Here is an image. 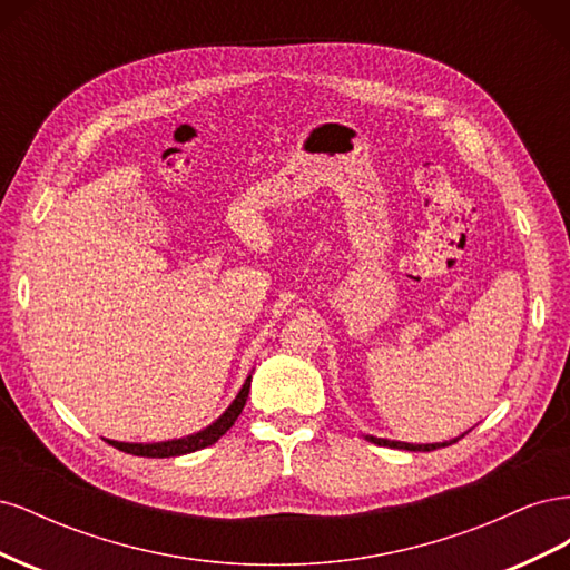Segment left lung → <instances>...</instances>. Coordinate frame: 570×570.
I'll return each mask as SVG.
<instances>
[{
	"label": "left lung",
	"instance_id": "1",
	"mask_svg": "<svg viewBox=\"0 0 570 570\" xmlns=\"http://www.w3.org/2000/svg\"><path fill=\"white\" fill-rule=\"evenodd\" d=\"M368 442L373 444H381V446H392V450H409V452H433V450H440V446H450L454 444L456 440H450V442H435V444H409V442H394V440H383V438H373V435H366Z\"/></svg>",
	"mask_w": 570,
	"mask_h": 570
}]
</instances>
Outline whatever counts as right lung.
<instances>
[{"mask_svg":"<svg viewBox=\"0 0 570 570\" xmlns=\"http://www.w3.org/2000/svg\"><path fill=\"white\" fill-rule=\"evenodd\" d=\"M249 385H252V375L245 381L243 390L237 392L235 402L226 409L223 416L212 423L209 428L199 430L195 435H187L180 440H168V442H151V444H137V442H116V440H107L109 444H114L116 450L126 452V454H135V456H149V459H168V456H180V454H189V452H197L204 450V446L214 444L218 438H223L233 428V423L237 421L239 413H243L245 404H247V396H249Z\"/></svg>","mask_w":570,"mask_h":570,"instance_id":"add662e5","label":"right lung"}]
</instances>
